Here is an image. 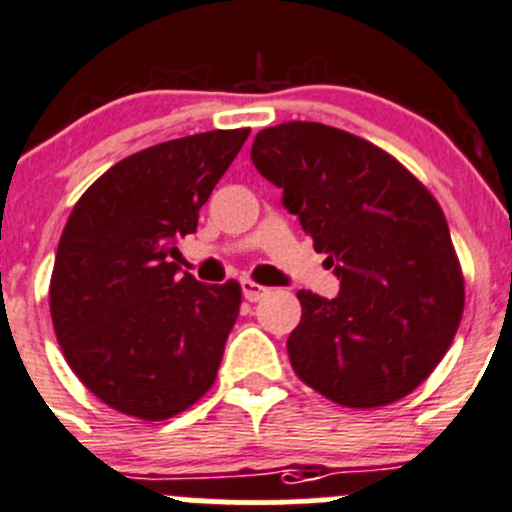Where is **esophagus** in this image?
Instances as JSON below:
<instances>
[{
  "mask_svg": "<svg viewBox=\"0 0 512 512\" xmlns=\"http://www.w3.org/2000/svg\"><path fill=\"white\" fill-rule=\"evenodd\" d=\"M240 287H242V294H245L247 302H260V299L270 292V289L257 285V282H252V280H242Z\"/></svg>",
  "mask_w": 512,
  "mask_h": 512,
  "instance_id": "1",
  "label": "esophagus"
}]
</instances>
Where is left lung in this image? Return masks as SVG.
Listing matches in <instances>:
<instances>
[{"instance_id": "1", "label": "left lung", "mask_w": 512, "mask_h": 512, "mask_svg": "<svg viewBox=\"0 0 512 512\" xmlns=\"http://www.w3.org/2000/svg\"><path fill=\"white\" fill-rule=\"evenodd\" d=\"M250 156L339 280L334 299L297 292L292 369L349 409L404 399L448 352L463 314L441 205L399 160L324 123L265 128Z\"/></svg>"}]
</instances>
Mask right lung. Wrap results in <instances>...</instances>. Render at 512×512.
I'll list each match as a JSON object with an SVG mask.
<instances>
[{
  "label": "right lung",
  "instance_id": "obj_1",
  "mask_svg": "<svg viewBox=\"0 0 512 512\" xmlns=\"http://www.w3.org/2000/svg\"><path fill=\"white\" fill-rule=\"evenodd\" d=\"M250 128L158 143L118 160L61 232L49 304L71 371L103 404L143 421L193 406L213 386L240 285H203L168 257Z\"/></svg>",
  "mask_w": 512,
  "mask_h": 512
}]
</instances>
